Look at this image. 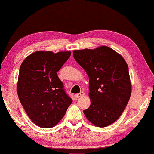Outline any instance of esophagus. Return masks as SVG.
Listing matches in <instances>:
<instances>
[{
	"label": "esophagus",
	"mask_w": 154,
	"mask_h": 154,
	"mask_svg": "<svg viewBox=\"0 0 154 154\" xmlns=\"http://www.w3.org/2000/svg\"><path fill=\"white\" fill-rule=\"evenodd\" d=\"M84 95H85V93L82 92V91H81V92L79 93V94H75V96H75L76 99H78V98L82 97V96H83Z\"/></svg>",
	"instance_id": "obj_1"
}]
</instances>
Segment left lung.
<instances>
[{
	"label": "left lung",
	"mask_w": 154,
	"mask_h": 154,
	"mask_svg": "<svg viewBox=\"0 0 154 154\" xmlns=\"http://www.w3.org/2000/svg\"><path fill=\"white\" fill-rule=\"evenodd\" d=\"M73 56L89 77L91 105L83 110L86 118L98 127L113 124L124 112L131 96L127 63L107 46L74 50Z\"/></svg>",
	"instance_id": "8db88e82"
}]
</instances>
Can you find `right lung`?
I'll return each instance as SVG.
<instances>
[{
  "label": "right lung",
  "instance_id": "1",
  "mask_svg": "<svg viewBox=\"0 0 154 154\" xmlns=\"http://www.w3.org/2000/svg\"><path fill=\"white\" fill-rule=\"evenodd\" d=\"M70 55L69 51H36L20 66L18 97L28 117L39 127L55 126L72 104L57 74Z\"/></svg>",
  "mask_w": 154,
  "mask_h": 154
}]
</instances>
